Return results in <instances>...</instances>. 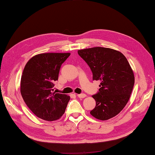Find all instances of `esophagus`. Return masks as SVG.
Segmentation results:
<instances>
[{
	"label": "esophagus",
	"instance_id": "34e87169",
	"mask_svg": "<svg viewBox=\"0 0 155 155\" xmlns=\"http://www.w3.org/2000/svg\"><path fill=\"white\" fill-rule=\"evenodd\" d=\"M86 95L85 94H84V93H82V94H78V95H77V97L78 98H84V97H86Z\"/></svg>",
	"mask_w": 155,
	"mask_h": 155
}]
</instances>
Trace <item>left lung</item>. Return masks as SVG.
Segmentation results:
<instances>
[{
  "mask_svg": "<svg viewBox=\"0 0 155 155\" xmlns=\"http://www.w3.org/2000/svg\"><path fill=\"white\" fill-rule=\"evenodd\" d=\"M90 67L93 80L100 81L99 92L93 95L96 106L90 114L100 120L115 117L129 101L134 74L125 56L111 48L94 47L78 50Z\"/></svg>",
  "mask_w": 155,
  "mask_h": 155,
  "instance_id": "left-lung-1",
  "label": "left lung"
}]
</instances>
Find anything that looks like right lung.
Here are the masks:
<instances>
[{
	"mask_svg": "<svg viewBox=\"0 0 155 155\" xmlns=\"http://www.w3.org/2000/svg\"><path fill=\"white\" fill-rule=\"evenodd\" d=\"M71 53H44L27 62L21 79V94L36 116L45 121L60 119L64 114L70 96L53 93L62 64Z\"/></svg>",
	"mask_w": 155,
	"mask_h": 155,
	"instance_id": "obj_1",
	"label": "right lung"
}]
</instances>
